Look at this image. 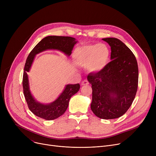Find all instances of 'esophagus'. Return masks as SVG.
Wrapping results in <instances>:
<instances>
[{"label": "esophagus", "instance_id": "1", "mask_svg": "<svg viewBox=\"0 0 156 156\" xmlns=\"http://www.w3.org/2000/svg\"><path fill=\"white\" fill-rule=\"evenodd\" d=\"M89 84V82L88 81V80H84L82 82H81V85H88Z\"/></svg>", "mask_w": 156, "mask_h": 156}]
</instances>
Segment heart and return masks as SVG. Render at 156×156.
Segmentation results:
<instances>
[{
  "mask_svg": "<svg viewBox=\"0 0 156 156\" xmlns=\"http://www.w3.org/2000/svg\"><path fill=\"white\" fill-rule=\"evenodd\" d=\"M110 52L105 45L95 44L83 46L76 51L75 59L76 62L86 66L90 72H99L108 65Z\"/></svg>",
  "mask_w": 156,
  "mask_h": 156,
  "instance_id": "obj_1",
  "label": "heart"
}]
</instances>
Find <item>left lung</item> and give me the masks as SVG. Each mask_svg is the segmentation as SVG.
I'll list each match as a JSON object with an SVG mask.
<instances>
[{
  "label": "left lung",
  "instance_id": "8db88e82",
  "mask_svg": "<svg viewBox=\"0 0 156 156\" xmlns=\"http://www.w3.org/2000/svg\"><path fill=\"white\" fill-rule=\"evenodd\" d=\"M111 47V60L101 71L89 73L92 84L90 108L101 119L121 117L132 105L137 91L138 69L132 51L116 38H102Z\"/></svg>",
  "mask_w": 156,
  "mask_h": 156
}]
</instances>
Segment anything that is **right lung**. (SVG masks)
<instances>
[{
  "label": "right lung",
  "instance_id": "right-lung-1",
  "mask_svg": "<svg viewBox=\"0 0 156 156\" xmlns=\"http://www.w3.org/2000/svg\"><path fill=\"white\" fill-rule=\"evenodd\" d=\"M77 42L78 41L75 38L70 37L48 36L41 40L28 55L23 73V93L30 110L37 116L46 120H53L62 115L68 107L71 97L79 91L80 86L79 83L66 85L62 92L54 102L49 104L39 102L30 92L27 75L35 57L37 54L47 50H57L69 56Z\"/></svg>",
  "mask_w": 156,
  "mask_h": 156
}]
</instances>
